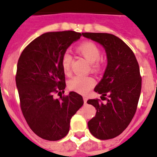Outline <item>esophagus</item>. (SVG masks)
Instances as JSON below:
<instances>
[{
    "instance_id": "1",
    "label": "esophagus",
    "mask_w": 157,
    "mask_h": 157,
    "mask_svg": "<svg viewBox=\"0 0 157 157\" xmlns=\"http://www.w3.org/2000/svg\"><path fill=\"white\" fill-rule=\"evenodd\" d=\"M83 101H84V103H86V101H87V98L86 96L83 97Z\"/></svg>"
}]
</instances>
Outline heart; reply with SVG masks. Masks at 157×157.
Segmentation results:
<instances>
[{
  "instance_id": "heart-1",
  "label": "heart",
  "mask_w": 157,
  "mask_h": 157,
  "mask_svg": "<svg viewBox=\"0 0 157 157\" xmlns=\"http://www.w3.org/2000/svg\"><path fill=\"white\" fill-rule=\"evenodd\" d=\"M76 50L81 55L86 58L90 63L91 69L94 71H99L102 67V62L100 60L101 51L96 44L92 41H84L77 46ZM72 57L69 52H65L62 55L61 64L66 75L71 72V66ZM95 81L90 76L77 75L73 77L68 82V86L71 90L78 93H86L90 88L93 87Z\"/></svg>"
}]
</instances>
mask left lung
Segmentation results:
<instances>
[{
    "instance_id": "left-lung-1",
    "label": "left lung",
    "mask_w": 157,
    "mask_h": 157,
    "mask_svg": "<svg viewBox=\"0 0 157 157\" xmlns=\"http://www.w3.org/2000/svg\"><path fill=\"white\" fill-rule=\"evenodd\" d=\"M82 36L102 45L107 58L103 78L94 87L95 92L102 94L101 99L107 102L87 101L97 110L88 128L98 139H112L126 129L136 111L142 81L139 64L130 47L115 35L83 33Z\"/></svg>"
}]
</instances>
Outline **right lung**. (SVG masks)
Returning <instances> with one entry per match:
<instances>
[{
    "label": "right lung",
    "instance_id": "right-lung-1",
    "mask_svg": "<svg viewBox=\"0 0 157 157\" xmlns=\"http://www.w3.org/2000/svg\"><path fill=\"white\" fill-rule=\"evenodd\" d=\"M82 34L71 30L43 33L25 48L18 59L16 84L21 109L31 130L46 140L66 136L71 117L83 105L82 95L74 91L60 99L53 97L66 87L62 55Z\"/></svg>",
    "mask_w": 157,
    "mask_h": 157
}]
</instances>
